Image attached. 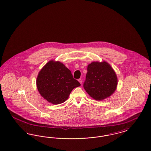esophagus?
I'll use <instances>...</instances> for the list:
<instances>
[{"label": "esophagus", "mask_w": 151, "mask_h": 151, "mask_svg": "<svg viewBox=\"0 0 151 151\" xmlns=\"http://www.w3.org/2000/svg\"><path fill=\"white\" fill-rule=\"evenodd\" d=\"M78 81H79V83L81 84H82V79L81 78H79L78 80Z\"/></svg>", "instance_id": "obj_1"}]
</instances>
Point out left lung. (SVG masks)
Segmentation results:
<instances>
[{
	"label": "left lung",
	"instance_id": "8db88e82",
	"mask_svg": "<svg viewBox=\"0 0 151 151\" xmlns=\"http://www.w3.org/2000/svg\"><path fill=\"white\" fill-rule=\"evenodd\" d=\"M83 86L88 94L97 101L111 96L116 89L117 78L107 62H93L88 66Z\"/></svg>",
	"mask_w": 151,
	"mask_h": 151
}]
</instances>
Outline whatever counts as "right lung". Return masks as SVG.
Segmentation results:
<instances>
[{"instance_id":"1","label":"right lung","mask_w":151,"mask_h":151,"mask_svg":"<svg viewBox=\"0 0 151 151\" xmlns=\"http://www.w3.org/2000/svg\"><path fill=\"white\" fill-rule=\"evenodd\" d=\"M37 88L49 102L58 104L64 102L71 91L81 84L62 63L52 60L43 67L36 78Z\"/></svg>"}]
</instances>
